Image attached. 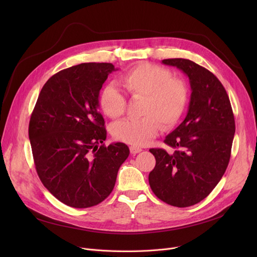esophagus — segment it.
I'll list each match as a JSON object with an SVG mask.
<instances>
[{
	"mask_svg": "<svg viewBox=\"0 0 257 257\" xmlns=\"http://www.w3.org/2000/svg\"><path fill=\"white\" fill-rule=\"evenodd\" d=\"M130 152H131V154H138V153H140V152H142L143 150H142V148H139V147H134V146H131L130 148Z\"/></svg>",
	"mask_w": 257,
	"mask_h": 257,
	"instance_id": "1",
	"label": "esophagus"
}]
</instances>
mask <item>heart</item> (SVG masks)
I'll use <instances>...</instances> for the list:
<instances>
[{"mask_svg":"<svg viewBox=\"0 0 257 257\" xmlns=\"http://www.w3.org/2000/svg\"><path fill=\"white\" fill-rule=\"evenodd\" d=\"M119 84L133 100L142 99L140 119H124L114 124L115 140L133 146H144L158 133L161 125L170 129L183 115L188 103V86L184 80L173 77L167 67L139 63L119 79ZM101 110L110 118L125 113L126 99L113 86L104 87L99 96Z\"/></svg>","mask_w":257,"mask_h":257,"instance_id":"heart-1","label":"heart"}]
</instances>
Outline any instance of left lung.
Returning <instances> with one entry per match:
<instances>
[{
    "instance_id": "1",
    "label": "left lung",
    "mask_w": 257,
    "mask_h": 257,
    "mask_svg": "<svg viewBox=\"0 0 257 257\" xmlns=\"http://www.w3.org/2000/svg\"><path fill=\"white\" fill-rule=\"evenodd\" d=\"M163 63L188 77L192 93L184 120L165 140L176 151L150 149L156 165L149 184L161 201L187 207L205 199L223 177L231 154L234 116L224 86L205 67L183 58Z\"/></svg>"
}]
</instances>
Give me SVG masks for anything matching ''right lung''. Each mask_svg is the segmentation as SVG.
<instances>
[{"instance_id":"add662e5","label":"right lung","mask_w":257,"mask_h":257,"mask_svg":"<svg viewBox=\"0 0 257 257\" xmlns=\"http://www.w3.org/2000/svg\"><path fill=\"white\" fill-rule=\"evenodd\" d=\"M111 63L88 62L53 75L40 90L29 123L38 177L67 206L87 208L112 192L117 171L129 156L123 143L105 146L99 93Z\"/></svg>"}]
</instances>
